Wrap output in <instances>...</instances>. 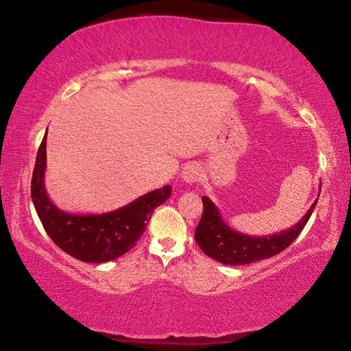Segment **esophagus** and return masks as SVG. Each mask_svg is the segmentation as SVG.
I'll return each mask as SVG.
<instances>
[{
    "instance_id": "34e87169",
    "label": "esophagus",
    "mask_w": 351,
    "mask_h": 351,
    "mask_svg": "<svg viewBox=\"0 0 351 351\" xmlns=\"http://www.w3.org/2000/svg\"><path fill=\"white\" fill-rule=\"evenodd\" d=\"M182 178L184 180L186 183H196V182H201L202 178V168L199 167V164H187L183 171H182Z\"/></svg>"
}]
</instances>
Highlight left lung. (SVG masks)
Wrapping results in <instances>:
<instances>
[{
	"mask_svg": "<svg viewBox=\"0 0 351 351\" xmlns=\"http://www.w3.org/2000/svg\"><path fill=\"white\" fill-rule=\"evenodd\" d=\"M202 204L204 213L195 230V239L199 248L210 258L227 264V266H242V264L270 258L287 250L306 227L317 204V199L295 226L269 236H248L236 232L224 223L219 208L210 197L202 196Z\"/></svg>",
	"mask_w": 351,
	"mask_h": 351,
	"instance_id": "8db88e82",
	"label": "left lung"
}]
</instances>
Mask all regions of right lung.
<instances>
[{"label": "right lung", "instance_id": "obj_1", "mask_svg": "<svg viewBox=\"0 0 351 351\" xmlns=\"http://www.w3.org/2000/svg\"><path fill=\"white\" fill-rule=\"evenodd\" d=\"M47 132L38 149L31 182L38 217L51 241L84 263H106L128 252L143 234L154 210L171 196V186L149 192L105 214H71L59 210L45 192Z\"/></svg>", "mask_w": 351, "mask_h": 351}]
</instances>
